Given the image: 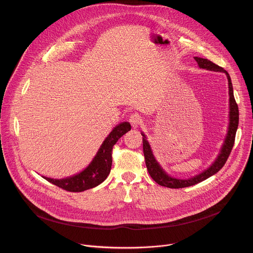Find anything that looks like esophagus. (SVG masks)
Wrapping results in <instances>:
<instances>
[{"instance_id": "1", "label": "esophagus", "mask_w": 253, "mask_h": 253, "mask_svg": "<svg viewBox=\"0 0 253 253\" xmlns=\"http://www.w3.org/2000/svg\"><path fill=\"white\" fill-rule=\"evenodd\" d=\"M129 122L131 123V125H132V127H133L134 129H137V128L140 126V124H141V119H140V117H139L138 115L133 114V115L130 116Z\"/></svg>"}]
</instances>
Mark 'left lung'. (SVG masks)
Returning <instances> with one entry per match:
<instances>
[{"mask_svg": "<svg viewBox=\"0 0 253 253\" xmlns=\"http://www.w3.org/2000/svg\"><path fill=\"white\" fill-rule=\"evenodd\" d=\"M194 60L197 62L198 67L200 69H205V70L214 71V72H221V73H224L227 77L228 94H229V122H228V127H227V133L224 138L222 146L220 148V151H219L217 157H216L215 160L212 162V164L199 174H196L190 178L181 179V178H175V177L169 175L162 168V166L156 160V158L153 154V151H152L150 143L147 139V136L143 132H141V135L143 136V152H144V157H145V163H146L147 170L154 181L164 187L183 188V187L192 186L199 182L204 181V180H206L210 176L217 173L224 166V164L232 150V147L234 145L235 134L237 131L238 121H239V112H238V106L235 102L234 95H233V87H232L230 76L223 68L212 63L208 59L194 57Z\"/></svg>", "mask_w": 253, "mask_h": 253, "instance_id": "8db88e82", "label": "left lung"}]
</instances>
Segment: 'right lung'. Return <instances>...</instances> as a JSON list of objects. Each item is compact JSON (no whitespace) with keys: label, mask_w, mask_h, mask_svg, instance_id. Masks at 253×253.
Returning a JSON list of instances; mask_svg holds the SVG:
<instances>
[{"label":"right lung","mask_w":253,"mask_h":253,"mask_svg":"<svg viewBox=\"0 0 253 253\" xmlns=\"http://www.w3.org/2000/svg\"><path fill=\"white\" fill-rule=\"evenodd\" d=\"M130 130L131 125L129 122H122L116 125L109 135L105 138L92 161L81 172L60 179L46 176L42 177L52 184L71 192H81L98 186L108 177L111 171V153L113 146L119 138Z\"/></svg>","instance_id":"1"}]
</instances>
